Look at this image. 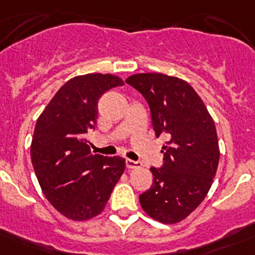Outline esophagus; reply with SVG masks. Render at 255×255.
<instances>
[{
    "mask_svg": "<svg viewBox=\"0 0 255 255\" xmlns=\"http://www.w3.org/2000/svg\"><path fill=\"white\" fill-rule=\"evenodd\" d=\"M141 162L132 161V159H127V168L128 169H135V168H141Z\"/></svg>",
    "mask_w": 255,
    "mask_h": 255,
    "instance_id": "obj_1",
    "label": "esophagus"
}]
</instances>
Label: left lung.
Segmentation results:
<instances>
[{"instance_id": "8db88e82", "label": "left lung", "mask_w": 255, "mask_h": 255, "mask_svg": "<svg viewBox=\"0 0 255 255\" xmlns=\"http://www.w3.org/2000/svg\"><path fill=\"white\" fill-rule=\"evenodd\" d=\"M127 82L137 89L151 109L164 163L152 167L153 185L140 195L143 211L156 221L173 225L186 219L211 188L220 159L216 127L194 88L163 73H136Z\"/></svg>"}]
</instances>
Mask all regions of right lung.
<instances>
[{
    "instance_id": "obj_1",
    "label": "right lung",
    "mask_w": 255,
    "mask_h": 255,
    "mask_svg": "<svg viewBox=\"0 0 255 255\" xmlns=\"http://www.w3.org/2000/svg\"><path fill=\"white\" fill-rule=\"evenodd\" d=\"M123 85L110 73L76 76L36 120L30 145L34 172L49 203L72 221L101 214L127 167L122 157L92 153L86 138L97 127L99 98Z\"/></svg>"
}]
</instances>
